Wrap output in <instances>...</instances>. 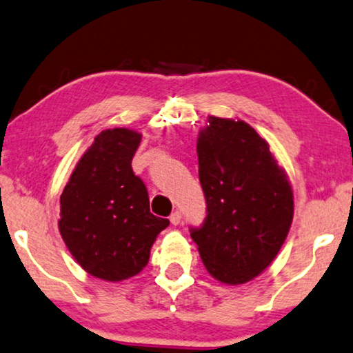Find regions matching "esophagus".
Listing matches in <instances>:
<instances>
[{"instance_id":"obj_1","label":"esophagus","mask_w":353,"mask_h":353,"mask_svg":"<svg viewBox=\"0 0 353 353\" xmlns=\"http://www.w3.org/2000/svg\"><path fill=\"white\" fill-rule=\"evenodd\" d=\"M181 219H182V216H181V212H179V211H174V212H172V214L170 216V221H171L172 225H179V224H181Z\"/></svg>"}]
</instances>
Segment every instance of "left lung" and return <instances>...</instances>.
Instances as JSON below:
<instances>
[{
    "label": "left lung",
    "instance_id": "8db88e82",
    "mask_svg": "<svg viewBox=\"0 0 353 353\" xmlns=\"http://www.w3.org/2000/svg\"><path fill=\"white\" fill-rule=\"evenodd\" d=\"M208 123L196 141L208 214L190 236L216 280L243 285L261 275L285 243L292 188L269 143L248 123L217 117Z\"/></svg>",
    "mask_w": 353,
    "mask_h": 353
}]
</instances>
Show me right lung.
Returning <instances> with one entry per match:
<instances>
[{
    "instance_id": "right-lung-1",
    "label": "right lung",
    "mask_w": 353,
    "mask_h": 353,
    "mask_svg": "<svg viewBox=\"0 0 353 353\" xmlns=\"http://www.w3.org/2000/svg\"><path fill=\"white\" fill-rule=\"evenodd\" d=\"M142 134L105 129L79 158L61 195L59 230L89 275L121 281L147 265L170 221L150 212L147 187L131 161Z\"/></svg>"
}]
</instances>
